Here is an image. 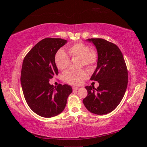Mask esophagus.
Instances as JSON below:
<instances>
[{
    "label": "esophagus",
    "instance_id": "esophagus-1",
    "mask_svg": "<svg viewBox=\"0 0 147 147\" xmlns=\"http://www.w3.org/2000/svg\"><path fill=\"white\" fill-rule=\"evenodd\" d=\"M72 89H73L74 91H77L78 89V87H77V86H73Z\"/></svg>",
    "mask_w": 147,
    "mask_h": 147
}]
</instances>
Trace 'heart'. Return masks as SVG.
Returning a JSON list of instances; mask_svg holds the SVG:
<instances>
[{"label": "heart", "mask_w": 147, "mask_h": 147, "mask_svg": "<svg viewBox=\"0 0 147 147\" xmlns=\"http://www.w3.org/2000/svg\"><path fill=\"white\" fill-rule=\"evenodd\" d=\"M70 55L72 57H78L80 59V66H85L91 68L97 60V54L96 51L91 50L89 45L82 42H78L68 46ZM55 63L59 70L65 69L69 64L70 57L63 50L57 51L55 55ZM63 78L65 82L74 85L80 84L84 80L88 78V74L85 70H69L64 74Z\"/></svg>", "instance_id": "heart-1"}]
</instances>
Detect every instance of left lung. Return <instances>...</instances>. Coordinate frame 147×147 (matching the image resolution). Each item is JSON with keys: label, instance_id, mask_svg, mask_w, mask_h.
I'll list each match as a JSON object with an SVG mask.
<instances>
[{"label": "left lung", "instance_id": "8db88e82", "mask_svg": "<svg viewBox=\"0 0 147 147\" xmlns=\"http://www.w3.org/2000/svg\"><path fill=\"white\" fill-rule=\"evenodd\" d=\"M96 46L98 55L97 67L91 80L99 86H87L85 107L96 115L107 114L117 108L125 94L128 74L121 51L115 44L102 38H88Z\"/></svg>", "mask_w": 147, "mask_h": 147}]
</instances>
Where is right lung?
I'll return each mask as SVG.
<instances>
[{
    "label": "right lung",
    "instance_id": "add662e5",
    "mask_svg": "<svg viewBox=\"0 0 147 147\" xmlns=\"http://www.w3.org/2000/svg\"><path fill=\"white\" fill-rule=\"evenodd\" d=\"M67 40L45 38L38 42L24 57L21 83L26 102L34 112L45 118L55 117L64 110L68 96L72 92L68 84L56 87L49 83L58 75L55 55Z\"/></svg>",
    "mask_w": 147,
    "mask_h": 147
}]
</instances>
